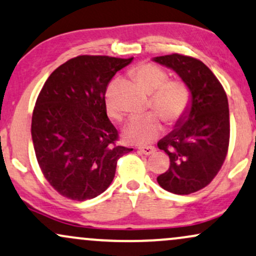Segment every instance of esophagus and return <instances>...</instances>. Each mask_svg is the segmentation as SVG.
I'll return each mask as SVG.
<instances>
[{
  "label": "esophagus",
  "mask_w": 256,
  "mask_h": 256,
  "mask_svg": "<svg viewBox=\"0 0 256 256\" xmlns=\"http://www.w3.org/2000/svg\"><path fill=\"white\" fill-rule=\"evenodd\" d=\"M139 152L145 156H150L156 152V148L153 146H142V147H139Z\"/></svg>",
  "instance_id": "esophagus-1"
}]
</instances>
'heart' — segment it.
I'll list each match as a JSON object with an SVG mask.
<instances>
[{
  "label": "heart",
  "instance_id": "heart-1",
  "mask_svg": "<svg viewBox=\"0 0 256 256\" xmlns=\"http://www.w3.org/2000/svg\"><path fill=\"white\" fill-rule=\"evenodd\" d=\"M132 75L146 92L152 93L150 106L154 111L133 117L124 128V138L136 144H150L163 130V119L169 126L176 124L187 114L190 105V90L181 79H168L163 68L151 62L138 64ZM105 109L110 118L121 121L122 116L109 96L105 98Z\"/></svg>",
  "mask_w": 256,
  "mask_h": 256
}]
</instances>
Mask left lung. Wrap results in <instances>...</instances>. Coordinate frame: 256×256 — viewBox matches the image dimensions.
I'll use <instances>...</instances> for the list:
<instances>
[{
  "mask_svg": "<svg viewBox=\"0 0 256 256\" xmlns=\"http://www.w3.org/2000/svg\"><path fill=\"white\" fill-rule=\"evenodd\" d=\"M154 61L174 69L192 93L188 115L158 142L170 158L169 169L157 177L159 186L188 195L208 186L224 164L230 141L229 103L217 76L200 60L171 54Z\"/></svg>",
  "mask_w": 256,
  "mask_h": 256,
  "instance_id": "obj_1",
  "label": "left lung"
}]
</instances>
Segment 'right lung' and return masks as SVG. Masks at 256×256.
I'll list each match as a JSON object with an SVG mask.
<instances>
[{
    "mask_svg": "<svg viewBox=\"0 0 256 256\" xmlns=\"http://www.w3.org/2000/svg\"><path fill=\"white\" fill-rule=\"evenodd\" d=\"M133 57L80 55L56 68L39 92L32 141L42 172L58 194L85 201L106 190L117 160L133 148L121 146L108 118L105 93Z\"/></svg>",
    "mask_w": 256,
    "mask_h": 256,
    "instance_id": "obj_1",
    "label": "right lung"
}]
</instances>
